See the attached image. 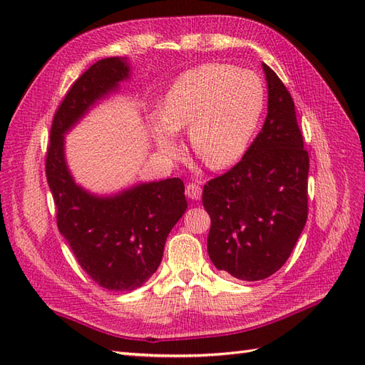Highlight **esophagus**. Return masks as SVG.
I'll list each match as a JSON object with an SVG mask.
<instances>
[{
  "instance_id": "1",
  "label": "esophagus",
  "mask_w": 365,
  "mask_h": 365,
  "mask_svg": "<svg viewBox=\"0 0 365 365\" xmlns=\"http://www.w3.org/2000/svg\"><path fill=\"white\" fill-rule=\"evenodd\" d=\"M187 196L191 200H199L200 196H202V188H200L197 183H188L187 185Z\"/></svg>"
}]
</instances>
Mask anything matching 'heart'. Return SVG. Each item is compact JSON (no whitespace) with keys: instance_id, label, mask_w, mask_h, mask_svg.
Returning a JSON list of instances; mask_svg holds the SVG:
<instances>
[{"instance_id":"1","label":"heart","mask_w":365,"mask_h":365,"mask_svg":"<svg viewBox=\"0 0 365 365\" xmlns=\"http://www.w3.org/2000/svg\"><path fill=\"white\" fill-rule=\"evenodd\" d=\"M265 106L257 75L227 64H204L170 84L161 113L152 115L158 149L180 152L177 131L188 128L190 144L208 168L222 169L243 157Z\"/></svg>"}]
</instances>
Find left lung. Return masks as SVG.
I'll return each instance as SVG.
<instances>
[{
  "mask_svg": "<svg viewBox=\"0 0 365 365\" xmlns=\"http://www.w3.org/2000/svg\"><path fill=\"white\" fill-rule=\"evenodd\" d=\"M268 114L242 161L204 187L213 265L242 281H260L290 257L307 220L309 155L290 92L263 64Z\"/></svg>",
  "mask_w": 365,
  "mask_h": 365,
  "instance_id": "1",
  "label": "left lung"
}]
</instances>
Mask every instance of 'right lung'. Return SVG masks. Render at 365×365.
I'll return each instance as SVG.
<instances>
[{"mask_svg":"<svg viewBox=\"0 0 365 365\" xmlns=\"http://www.w3.org/2000/svg\"><path fill=\"white\" fill-rule=\"evenodd\" d=\"M128 76L125 58H105L72 84L53 118L45 161L61 235L92 281L114 292L135 290L157 271L169 232L188 207L177 177L96 196L67 168L64 135Z\"/></svg>","mask_w":365,"mask_h":365,"instance_id":"right-lung-1","label":"right lung"}]
</instances>
